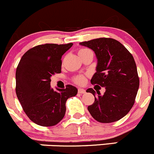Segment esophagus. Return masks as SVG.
I'll use <instances>...</instances> for the list:
<instances>
[{"label":"esophagus","instance_id":"esophagus-1","mask_svg":"<svg viewBox=\"0 0 154 154\" xmlns=\"http://www.w3.org/2000/svg\"><path fill=\"white\" fill-rule=\"evenodd\" d=\"M78 92H79V94H85V90L83 89V88H79V90H78Z\"/></svg>","mask_w":154,"mask_h":154}]
</instances>
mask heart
I'll return each instance as SVG.
<instances>
[{"label":"heart","mask_w":154,"mask_h":154,"mask_svg":"<svg viewBox=\"0 0 154 154\" xmlns=\"http://www.w3.org/2000/svg\"><path fill=\"white\" fill-rule=\"evenodd\" d=\"M88 49H86V48H82V49L79 50L78 54H79H79H82V53L85 52V51H88ZM73 82L79 85H84V84L85 83V82H86V76H85V75H76V76L73 78Z\"/></svg>","instance_id":"obj_1"}]
</instances>
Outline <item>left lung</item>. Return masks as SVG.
Instances as JSON below:
<instances>
[{
	"mask_svg": "<svg viewBox=\"0 0 154 154\" xmlns=\"http://www.w3.org/2000/svg\"><path fill=\"white\" fill-rule=\"evenodd\" d=\"M95 53L97 72L91 79L92 85L106 88L103 95L92 88L87 90L95 97L88 107L91 116L100 123L119 121L132 109L139 88V78L132 54L116 39L98 38L80 42Z\"/></svg>",
	"mask_w": 154,
	"mask_h": 154,
	"instance_id": "8db88e82",
	"label": "left lung"
}]
</instances>
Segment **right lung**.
I'll use <instances>...</instances> for the list:
<instances>
[{
  "mask_svg": "<svg viewBox=\"0 0 154 154\" xmlns=\"http://www.w3.org/2000/svg\"><path fill=\"white\" fill-rule=\"evenodd\" d=\"M68 44L39 45L26 51L16 72V92L27 116L36 124L51 127L58 124L66 112V102L78 90L67 85L54 91L51 77L61 72V57L72 47Z\"/></svg>",
  "mask_w": 154,
  "mask_h": 154,
  "instance_id": "right-lung-1",
  "label": "right lung"
}]
</instances>
